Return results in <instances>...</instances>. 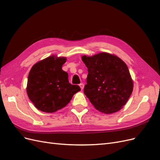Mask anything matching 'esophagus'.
I'll return each mask as SVG.
<instances>
[{"label":"esophagus","instance_id":"esophagus-1","mask_svg":"<svg viewBox=\"0 0 160 160\" xmlns=\"http://www.w3.org/2000/svg\"><path fill=\"white\" fill-rule=\"evenodd\" d=\"M79 86H80V88H81V90H83V88H84V84H83V83H81V84L79 85Z\"/></svg>","mask_w":160,"mask_h":160}]
</instances>
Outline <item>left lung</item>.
Listing matches in <instances>:
<instances>
[{
  "label": "left lung",
  "mask_w": 160,
  "mask_h": 160,
  "mask_svg": "<svg viewBox=\"0 0 160 160\" xmlns=\"http://www.w3.org/2000/svg\"><path fill=\"white\" fill-rule=\"evenodd\" d=\"M88 68L84 93L96 108L112 114L122 108L132 92L133 82L127 64L116 57L101 52L83 56Z\"/></svg>",
  "instance_id": "1"
}]
</instances>
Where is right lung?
I'll return each instance as SVG.
<instances>
[{
	"mask_svg": "<svg viewBox=\"0 0 160 160\" xmlns=\"http://www.w3.org/2000/svg\"><path fill=\"white\" fill-rule=\"evenodd\" d=\"M66 60L64 57L51 56L34 64L30 70L27 93L38 110L48 113L60 110L81 90L79 85L69 83L68 73L62 69Z\"/></svg>",
	"mask_w": 160,
	"mask_h": 160,
	"instance_id": "1",
	"label": "right lung"
}]
</instances>
